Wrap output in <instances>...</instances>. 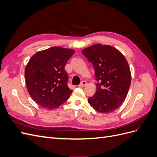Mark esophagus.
I'll return each instance as SVG.
<instances>
[{
	"mask_svg": "<svg viewBox=\"0 0 157 157\" xmlns=\"http://www.w3.org/2000/svg\"><path fill=\"white\" fill-rule=\"evenodd\" d=\"M87 84V82L86 81H84V80H83V81H82L81 82H80V84H79V86L80 87H83V86H85Z\"/></svg>",
	"mask_w": 157,
	"mask_h": 157,
	"instance_id": "esophagus-1",
	"label": "esophagus"
}]
</instances>
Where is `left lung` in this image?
I'll use <instances>...</instances> for the list:
<instances>
[{"mask_svg":"<svg viewBox=\"0 0 157 157\" xmlns=\"http://www.w3.org/2000/svg\"><path fill=\"white\" fill-rule=\"evenodd\" d=\"M82 53L94 66L96 92L88 99L95 110L110 113L119 107L127 96L131 83L129 65L120 51L109 45L94 44Z\"/></svg>","mask_w":157,"mask_h":157,"instance_id":"8db88e82","label":"left lung"}]
</instances>
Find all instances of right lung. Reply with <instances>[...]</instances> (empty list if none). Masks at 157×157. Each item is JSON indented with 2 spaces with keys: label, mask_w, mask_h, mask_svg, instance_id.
Listing matches in <instances>:
<instances>
[{
  "label": "right lung",
  "mask_w": 157,
  "mask_h": 157,
  "mask_svg": "<svg viewBox=\"0 0 157 157\" xmlns=\"http://www.w3.org/2000/svg\"><path fill=\"white\" fill-rule=\"evenodd\" d=\"M75 50L54 46L36 52L25 69V83L30 96L38 105L56 109L69 98L68 74L65 70Z\"/></svg>",
  "instance_id": "1"
}]
</instances>
